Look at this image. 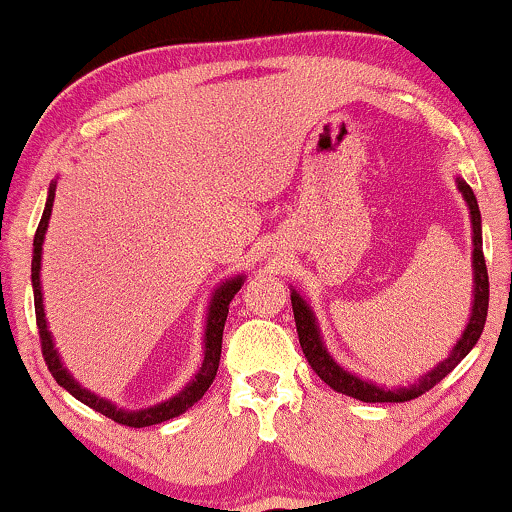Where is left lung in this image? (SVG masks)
Masks as SVG:
<instances>
[{"mask_svg": "<svg viewBox=\"0 0 512 512\" xmlns=\"http://www.w3.org/2000/svg\"><path fill=\"white\" fill-rule=\"evenodd\" d=\"M457 187H460L464 202H467L469 214H472V231H474V305H472V317H469V325L464 330L462 339L455 344V349L450 351V356L440 363L438 368H433L431 373L424 375L416 385L411 387H399V390H383V387H375L366 383V380L356 378V375L346 373L344 368H339L337 363L332 361V356L327 354L325 346H322L320 332H317L313 310L308 308V303L298 296L296 291L291 293V305H293V317H296V330H298V342H301V349L305 358H308L310 368L325 380L332 390L342 392V395H349L354 399H361V402H409V399L424 395V392L436 387L445 375L452 373V368L462 361L464 356L472 351V346L479 342L481 332H484L486 325V313H489V272H486V260L484 250H481V214L477 197H474L472 187L467 182L457 178Z\"/></svg>", "mask_w": 512, "mask_h": 512, "instance_id": "1", "label": "left lung"}]
</instances>
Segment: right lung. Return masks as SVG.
Wrapping results in <instances>:
<instances>
[{
    "label": "right lung",
    "mask_w": 512,
    "mask_h": 512,
    "mask_svg": "<svg viewBox=\"0 0 512 512\" xmlns=\"http://www.w3.org/2000/svg\"><path fill=\"white\" fill-rule=\"evenodd\" d=\"M52 202H55V185H50L43 219H40L38 231H35L33 262H31L35 322H38L40 349H43V358H45V363H48L52 378H55L57 385L64 387L69 395H74L79 402H84L86 407L96 409L98 414L113 419L115 424L129 426V428H144V426L163 424V421H168V419H175V416H180L182 411H187L192 404L199 402V399L204 397V392L209 390V385L214 383L216 370H219L221 339H223V325H226V317H228V305H231L233 296H236V293L240 291V286H243V276H236V279L226 281V284H223L221 289L214 293V301H211V305H209V317H207V337H204V363H202V368H199V373L195 375V380H192V383L187 385L180 395L168 399V402H161V404H156V407L142 409V411H122V409H117L115 404H110L108 399L93 395V392L84 390V387L76 383L72 375L67 373V368L60 363V356H57L55 344H52V337L48 332V322H45L43 293H40V252H43V238H45V231H48Z\"/></svg>",
    "instance_id": "obj_1"
}]
</instances>
